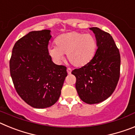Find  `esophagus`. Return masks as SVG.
Segmentation results:
<instances>
[{
    "mask_svg": "<svg viewBox=\"0 0 135 135\" xmlns=\"http://www.w3.org/2000/svg\"><path fill=\"white\" fill-rule=\"evenodd\" d=\"M67 72H68V74H70L71 72V69H70V68L67 69Z\"/></svg>",
    "mask_w": 135,
    "mask_h": 135,
    "instance_id": "1",
    "label": "esophagus"
}]
</instances>
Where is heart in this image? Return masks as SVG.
I'll use <instances>...</instances> for the list:
<instances>
[{"instance_id": "obj_1", "label": "heart", "mask_w": 135, "mask_h": 135, "mask_svg": "<svg viewBox=\"0 0 135 135\" xmlns=\"http://www.w3.org/2000/svg\"><path fill=\"white\" fill-rule=\"evenodd\" d=\"M55 46L48 48V54L57 64L67 54L69 61L76 67H83L93 59L97 51L96 39L92 34L71 32L61 34L55 40Z\"/></svg>"}]
</instances>
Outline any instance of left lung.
Here are the masks:
<instances>
[{
  "instance_id": "left-lung-1",
  "label": "left lung",
  "mask_w": 135,
  "mask_h": 135,
  "mask_svg": "<svg viewBox=\"0 0 135 135\" xmlns=\"http://www.w3.org/2000/svg\"><path fill=\"white\" fill-rule=\"evenodd\" d=\"M97 49L87 65L75 69L76 89L80 98L88 104L105 101L115 90L120 78V55L112 36L98 27H90Z\"/></svg>"
}]
</instances>
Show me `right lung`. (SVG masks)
Instances as JSON below:
<instances>
[{
  "label": "right lung",
  "instance_id": "1",
  "mask_svg": "<svg viewBox=\"0 0 135 135\" xmlns=\"http://www.w3.org/2000/svg\"><path fill=\"white\" fill-rule=\"evenodd\" d=\"M51 37L49 30L29 32L16 42L9 62L15 90L34 108L54 105L68 75L66 67L55 64L49 55Z\"/></svg>",
  "mask_w": 135,
  "mask_h": 135
}]
</instances>
